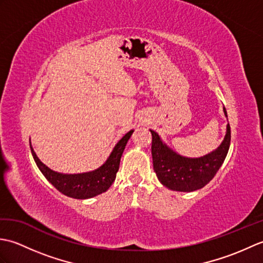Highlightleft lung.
<instances>
[{
	"instance_id": "left-lung-1",
	"label": "left lung",
	"mask_w": 263,
	"mask_h": 263,
	"mask_svg": "<svg viewBox=\"0 0 263 263\" xmlns=\"http://www.w3.org/2000/svg\"><path fill=\"white\" fill-rule=\"evenodd\" d=\"M224 114L227 111L224 107ZM153 136L152 155L154 171L159 182L173 191L192 192L206 185L220 168L231 144V126L227 124L226 135L219 147L199 158L184 157L175 153L161 140L157 132Z\"/></svg>"
}]
</instances>
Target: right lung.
<instances>
[{"label": "right lung", "mask_w": 263, "mask_h": 263, "mask_svg": "<svg viewBox=\"0 0 263 263\" xmlns=\"http://www.w3.org/2000/svg\"><path fill=\"white\" fill-rule=\"evenodd\" d=\"M133 131L135 130L128 131L115 144L109 157L99 168L91 172L81 173V174H63V173L55 172L42 163L41 159L37 157L36 153L33 152L31 143L30 149L39 171L43 173V175L47 178V181L55 189H58L61 193H63L66 197L81 200L90 199L107 191L115 181L122 154L124 152L126 143L128 139L131 138Z\"/></svg>", "instance_id": "right-lung-1"}]
</instances>
